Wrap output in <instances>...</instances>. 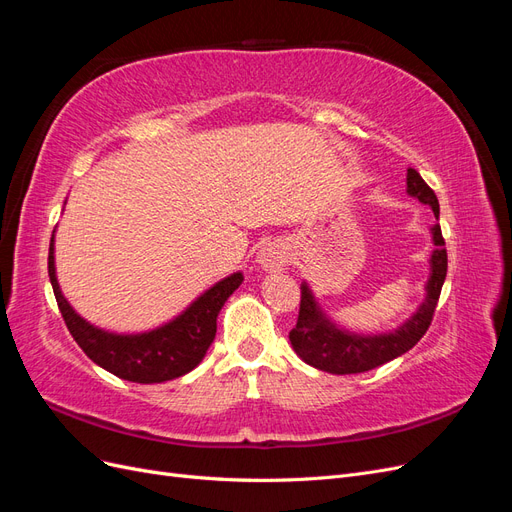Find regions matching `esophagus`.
<instances>
[{"instance_id":"34e87169","label":"esophagus","mask_w":512,"mask_h":512,"mask_svg":"<svg viewBox=\"0 0 512 512\" xmlns=\"http://www.w3.org/2000/svg\"><path fill=\"white\" fill-rule=\"evenodd\" d=\"M290 262V247L284 241H269L260 247L258 252V265L273 273L284 271Z\"/></svg>"}]
</instances>
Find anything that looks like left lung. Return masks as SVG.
<instances>
[{
    "label": "left lung",
    "instance_id": "left-lung-1",
    "mask_svg": "<svg viewBox=\"0 0 512 512\" xmlns=\"http://www.w3.org/2000/svg\"><path fill=\"white\" fill-rule=\"evenodd\" d=\"M406 192L414 196L418 203L429 205L436 220L440 218V205L433 190L423 181V177L414 168H408L406 175ZM431 241L436 250L429 256V277L425 284V299L416 307V312L401 322L395 331L389 333H352L344 329L342 324L333 322L327 312L320 307L314 297V290L307 282H301V307L297 327L290 331V344L301 359L320 371L329 374L346 376V374H363V371L376 369L384 363H389L397 356L406 354L414 348L421 337L427 333L433 309L438 305L440 290L446 280V250L440 224H433Z\"/></svg>",
    "mask_w": 512,
    "mask_h": 512
}]
</instances>
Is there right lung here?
<instances>
[{
    "label": "right lung",
    "instance_id": "right-lung-1",
    "mask_svg": "<svg viewBox=\"0 0 512 512\" xmlns=\"http://www.w3.org/2000/svg\"><path fill=\"white\" fill-rule=\"evenodd\" d=\"M49 277L59 312L76 344L102 369L138 384L175 380L203 361L218 331L224 303L243 282L241 271L230 273L160 327L143 333H115L85 320L61 292L55 271V230L49 245Z\"/></svg>",
    "mask_w": 512,
    "mask_h": 512
}]
</instances>
